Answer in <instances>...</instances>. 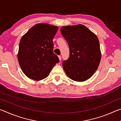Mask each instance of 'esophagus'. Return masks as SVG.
<instances>
[{"mask_svg":"<svg viewBox=\"0 0 121 121\" xmlns=\"http://www.w3.org/2000/svg\"><path fill=\"white\" fill-rule=\"evenodd\" d=\"M58 58H59V60L61 61V56H58Z\"/></svg>","mask_w":121,"mask_h":121,"instance_id":"34e87169","label":"esophagus"}]
</instances>
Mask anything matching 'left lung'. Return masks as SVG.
<instances>
[{
  "mask_svg": "<svg viewBox=\"0 0 121 121\" xmlns=\"http://www.w3.org/2000/svg\"><path fill=\"white\" fill-rule=\"evenodd\" d=\"M60 31L69 48V58L62 63L65 73L75 81L89 79L97 70L101 60L97 37L83 24L63 26Z\"/></svg>",
  "mask_w": 121,
  "mask_h": 121,
  "instance_id": "left-lung-1",
  "label": "left lung"
}]
</instances>
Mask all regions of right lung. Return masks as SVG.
Wrapping results in <instances>:
<instances>
[{
	"label": "right lung",
	"mask_w": 121,
	"mask_h": 121,
	"mask_svg": "<svg viewBox=\"0 0 121 121\" xmlns=\"http://www.w3.org/2000/svg\"><path fill=\"white\" fill-rule=\"evenodd\" d=\"M58 30V26L38 23L22 36L17 58L22 71L28 77L36 81L45 78L59 62L53 53V43Z\"/></svg>",
	"instance_id": "1"
}]
</instances>
